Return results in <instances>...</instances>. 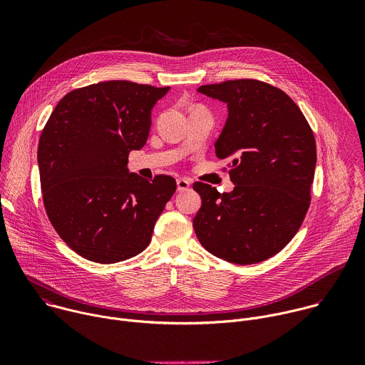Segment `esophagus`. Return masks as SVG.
<instances>
[{
	"label": "esophagus",
	"mask_w": 365,
	"mask_h": 365,
	"mask_svg": "<svg viewBox=\"0 0 365 365\" xmlns=\"http://www.w3.org/2000/svg\"><path fill=\"white\" fill-rule=\"evenodd\" d=\"M176 185H178V190L183 192V190H187L190 187V180L186 179V178H180V179L176 180Z\"/></svg>",
	"instance_id": "obj_1"
}]
</instances>
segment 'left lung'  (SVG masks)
Returning <instances> with one entry per match:
<instances>
[{
	"label": "left lung",
	"mask_w": 365,
	"mask_h": 365,
	"mask_svg": "<svg viewBox=\"0 0 365 365\" xmlns=\"http://www.w3.org/2000/svg\"><path fill=\"white\" fill-rule=\"evenodd\" d=\"M197 92L228 107L215 154L231 159L235 187L220 193L196 182L202 206L193 230L202 247L225 262H264L289 244L307 212L317 166L314 133L293 99L269 83L225 81Z\"/></svg>",
	"instance_id": "left-lung-1"
}]
</instances>
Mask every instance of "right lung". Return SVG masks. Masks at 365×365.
Returning a JSON list of instances; mask_svg holds the SVG:
<instances>
[{
    "label": "right lung",
    "instance_id": "obj_1",
    "mask_svg": "<svg viewBox=\"0 0 365 365\" xmlns=\"http://www.w3.org/2000/svg\"><path fill=\"white\" fill-rule=\"evenodd\" d=\"M169 89L128 81L88 85L66 93L41 131L37 162L47 217L91 262L113 264L141 252L176 190L172 176L147 180L127 168Z\"/></svg>",
    "mask_w": 365,
    "mask_h": 365
}]
</instances>
